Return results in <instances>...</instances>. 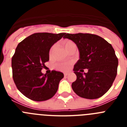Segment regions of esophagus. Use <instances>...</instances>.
Masks as SVG:
<instances>
[{"instance_id": "1", "label": "esophagus", "mask_w": 127, "mask_h": 127, "mask_svg": "<svg viewBox=\"0 0 127 127\" xmlns=\"http://www.w3.org/2000/svg\"><path fill=\"white\" fill-rule=\"evenodd\" d=\"M67 75H68V73H64V76L65 77H66V76H67Z\"/></svg>"}]
</instances>
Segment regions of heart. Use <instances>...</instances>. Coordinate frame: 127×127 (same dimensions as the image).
I'll return each mask as SVG.
<instances>
[{
    "mask_svg": "<svg viewBox=\"0 0 127 127\" xmlns=\"http://www.w3.org/2000/svg\"><path fill=\"white\" fill-rule=\"evenodd\" d=\"M64 43V45L65 48L66 49L67 51L70 49L72 47L75 46L76 44L73 42V41H70V40H65L63 42ZM56 46L53 45L51 48L50 50V53H49V55H50V57H52V55H53V53L55 50ZM70 63H62V64H59L57 65V69L59 70H62V71H67V70H69V69L70 67Z\"/></svg>",
    "mask_w": 127,
    "mask_h": 127,
    "instance_id": "obj_1",
    "label": "heart"
}]
</instances>
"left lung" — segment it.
<instances>
[{
    "label": "left lung",
    "instance_id": "obj_1",
    "mask_svg": "<svg viewBox=\"0 0 127 127\" xmlns=\"http://www.w3.org/2000/svg\"><path fill=\"white\" fill-rule=\"evenodd\" d=\"M79 49L80 58L74 67L77 79L72 88L78 96L95 99L104 95L111 87L117 75L118 60L111 44L92 33H67ZM87 68V73L84 69ZM84 73H83V72Z\"/></svg>",
    "mask_w": 127,
    "mask_h": 127
}]
</instances>
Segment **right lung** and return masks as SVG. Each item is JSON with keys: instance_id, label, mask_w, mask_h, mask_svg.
I'll use <instances>...</instances> for the list:
<instances>
[{"instance_id": "add662e5", "label": "right lung", "mask_w": 127, "mask_h": 127, "mask_svg": "<svg viewBox=\"0 0 127 127\" xmlns=\"http://www.w3.org/2000/svg\"><path fill=\"white\" fill-rule=\"evenodd\" d=\"M65 33H35L20 42L12 57L11 66L16 86L23 95L34 101L52 98L58 88L64 74L52 70L49 74L41 72L49 61L51 47Z\"/></svg>"}]
</instances>
